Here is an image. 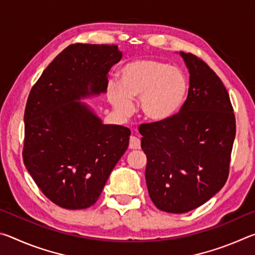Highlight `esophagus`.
I'll use <instances>...</instances> for the list:
<instances>
[{"label":"esophagus","instance_id":"1","mask_svg":"<svg viewBox=\"0 0 255 255\" xmlns=\"http://www.w3.org/2000/svg\"><path fill=\"white\" fill-rule=\"evenodd\" d=\"M129 148L130 149H139L140 148V140L138 137L130 136L129 138Z\"/></svg>","mask_w":255,"mask_h":255}]
</instances>
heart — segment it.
Instances as JSON below:
<instances>
[{"label": "heart", "mask_w": 255, "mask_h": 255, "mask_svg": "<svg viewBox=\"0 0 255 255\" xmlns=\"http://www.w3.org/2000/svg\"><path fill=\"white\" fill-rule=\"evenodd\" d=\"M189 80L179 67L157 59H137L119 71V83L111 81L107 96L120 116L132 110L133 99H139L144 117L153 123L170 119L187 100Z\"/></svg>", "instance_id": "b5f03b06"}]
</instances>
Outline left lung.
<instances>
[{
    "label": "left lung",
    "instance_id": "obj_1",
    "mask_svg": "<svg viewBox=\"0 0 255 255\" xmlns=\"http://www.w3.org/2000/svg\"><path fill=\"white\" fill-rule=\"evenodd\" d=\"M180 55L190 73L187 100L165 122L139 126L149 197L159 210L172 214L198 208L224 187L236 132L221 79L196 55Z\"/></svg>",
    "mask_w": 255,
    "mask_h": 255
}]
</instances>
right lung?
Returning a JSON list of instances; mask_svg holds the SVG:
<instances>
[{
	"mask_svg": "<svg viewBox=\"0 0 255 255\" xmlns=\"http://www.w3.org/2000/svg\"><path fill=\"white\" fill-rule=\"evenodd\" d=\"M122 57L117 45H70L29 93L23 163L42 193L62 208L96 204L128 147L127 127L103 125L79 101L107 92L108 72Z\"/></svg>",
	"mask_w": 255,
	"mask_h": 255,
	"instance_id": "obj_1",
	"label": "right lung"
}]
</instances>
